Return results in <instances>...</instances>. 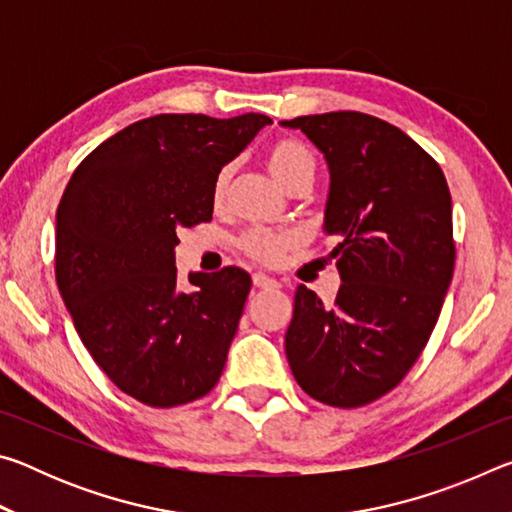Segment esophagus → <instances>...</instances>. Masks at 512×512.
<instances>
[{
    "label": "esophagus",
    "instance_id": "1",
    "mask_svg": "<svg viewBox=\"0 0 512 512\" xmlns=\"http://www.w3.org/2000/svg\"><path fill=\"white\" fill-rule=\"evenodd\" d=\"M253 284L257 289H266V291H273V289H280V282L273 280V277H268L264 273H255L253 275Z\"/></svg>",
    "mask_w": 512,
    "mask_h": 512
}]
</instances>
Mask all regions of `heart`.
Wrapping results in <instances>:
<instances>
[{
  "mask_svg": "<svg viewBox=\"0 0 512 512\" xmlns=\"http://www.w3.org/2000/svg\"><path fill=\"white\" fill-rule=\"evenodd\" d=\"M266 167L284 189H289L296 180H311V176H314V158H311V153L296 140H277L268 146ZM230 180L232 164L216 173L212 185L214 203H221L225 194H228ZM293 244H296V237L289 235V232L275 230H250L239 239V248L244 250L248 257H253L262 264H277L284 255H287V250L293 248Z\"/></svg>",
  "mask_w": 512,
  "mask_h": 512,
  "instance_id": "heart-1",
  "label": "heart"
}]
</instances>
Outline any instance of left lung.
Wrapping results in <instances>:
<instances>
[{"label": "left lung", "instance_id": "8db88e82", "mask_svg": "<svg viewBox=\"0 0 512 512\" xmlns=\"http://www.w3.org/2000/svg\"><path fill=\"white\" fill-rule=\"evenodd\" d=\"M325 155L323 230L336 239L332 305L300 284L284 350L314 400L354 409L418 361L454 275L452 196L438 162L384 119L341 110L280 121Z\"/></svg>", "mask_w": 512, "mask_h": 512}]
</instances>
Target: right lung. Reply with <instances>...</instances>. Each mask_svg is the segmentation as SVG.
Here are the masks:
<instances>
[{"mask_svg": "<svg viewBox=\"0 0 512 512\" xmlns=\"http://www.w3.org/2000/svg\"><path fill=\"white\" fill-rule=\"evenodd\" d=\"M271 117L155 115L99 144L56 212V282L74 327L112 384L169 409L219 381L250 275L189 273L178 287V230L212 219L216 173Z\"/></svg>", "mask_w": 512, "mask_h": 512, "instance_id": "obj_1", "label": "right lung"}]
</instances>
